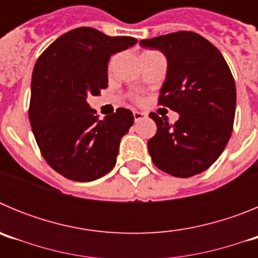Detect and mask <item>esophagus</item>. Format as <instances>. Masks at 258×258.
<instances>
[{
  "label": "esophagus",
  "mask_w": 258,
  "mask_h": 258,
  "mask_svg": "<svg viewBox=\"0 0 258 258\" xmlns=\"http://www.w3.org/2000/svg\"><path fill=\"white\" fill-rule=\"evenodd\" d=\"M133 116H134V121L138 122V121H141L142 118H145L147 115H146V113H143V112H140V111H134Z\"/></svg>",
  "instance_id": "1"
}]
</instances>
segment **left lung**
<instances>
[{"label":"left lung","mask_w":258,"mask_h":258,"mask_svg":"<svg viewBox=\"0 0 258 258\" xmlns=\"http://www.w3.org/2000/svg\"><path fill=\"white\" fill-rule=\"evenodd\" d=\"M168 59L159 104L179 113L174 124L159 117L149 141L155 165L187 178L217 160L231 137L236 107L235 81L220 50L195 32L178 31L140 41Z\"/></svg>","instance_id":"left-lung-1"}]
</instances>
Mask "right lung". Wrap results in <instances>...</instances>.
I'll return each mask as SVG.
<instances>
[{
	"label": "right lung",
	"instance_id": "add662e5",
	"mask_svg": "<svg viewBox=\"0 0 258 258\" xmlns=\"http://www.w3.org/2000/svg\"><path fill=\"white\" fill-rule=\"evenodd\" d=\"M136 44L134 37H111L80 27L56 38L38 56L32 74L29 121L41 155L66 178L94 181L115 166L133 113L117 108L99 120L86 98L107 88L111 55Z\"/></svg>",
	"mask_w": 258,
	"mask_h": 258
}]
</instances>
